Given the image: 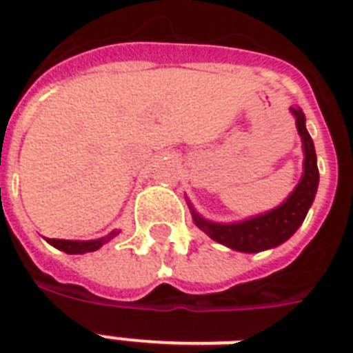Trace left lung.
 <instances>
[{
    "mask_svg": "<svg viewBox=\"0 0 353 353\" xmlns=\"http://www.w3.org/2000/svg\"><path fill=\"white\" fill-rule=\"evenodd\" d=\"M290 113L295 117L296 132L302 143V176L291 194L276 205L274 209L249 216L238 221H212L194 209L190 199H187L196 227L221 245L234 249L238 252H260L274 249L288 241L302 225L307 210L312 209L313 199L319 188L317 154L312 135L307 133L306 115L301 108L291 106Z\"/></svg>",
    "mask_w": 353,
    "mask_h": 353,
    "instance_id": "obj_1",
    "label": "left lung"
}]
</instances>
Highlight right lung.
<instances>
[{
	"mask_svg": "<svg viewBox=\"0 0 353 353\" xmlns=\"http://www.w3.org/2000/svg\"><path fill=\"white\" fill-rule=\"evenodd\" d=\"M119 232H121V229H113L112 232H108L106 236L97 238V240H54V238H46V240L47 243L57 247L58 251L68 252V254H85V252H93L97 249H101L104 243L113 240Z\"/></svg>",
	"mask_w": 353,
	"mask_h": 353,
	"instance_id": "right-lung-1",
	"label": "right lung"
}]
</instances>
